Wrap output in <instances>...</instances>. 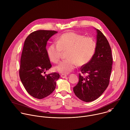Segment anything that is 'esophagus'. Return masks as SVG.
<instances>
[{
  "mask_svg": "<svg viewBox=\"0 0 130 130\" xmlns=\"http://www.w3.org/2000/svg\"><path fill=\"white\" fill-rule=\"evenodd\" d=\"M61 76L62 78H65V77H66L67 75H66V74H62L61 75Z\"/></svg>",
  "mask_w": 130,
  "mask_h": 130,
  "instance_id": "34e87169",
  "label": "esophagus"
}]
</instances>
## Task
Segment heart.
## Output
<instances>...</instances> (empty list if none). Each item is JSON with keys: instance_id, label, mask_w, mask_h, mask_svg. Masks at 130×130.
I'll use <instances>...</instances> for the list:
<instances>
[{"instance_id": "b5f03b06", "label": "heart", "mask_w": 130, "mask_h": 130, "mask_svg": "<svg viewBox=\"0 0 130 130\" xmlns=\"http://www.w3.org/2000/svg\"><path fill=\"white\" fill-rule=\"evenodd\" d=\"M96 43L91 37L75 32H67L59 37L57 43H53L47 49V54L51 61L57 63L63 53L67 52V59L62 61L55 70L63 74H67L79 65L88 63L93 57Z\"/></svg>"}]
</instances>
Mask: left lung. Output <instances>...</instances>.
I'll return each mask as SVG.
<instances>
[{"label":"left lung","instance_id":"left-lung-1","mask_svg":"<svg viewBox=\"0 0 130 130\" xmlns=\"http://www.w3.org/2000/svg\"><path fill=\"white\" fill-rule=\"evenodd\" d=\"M96 31L97 43L94 55L88 63L80 67L78 82L73 87L75 95L85 102L96 100L107 89L113 64L109 42L101 30L96 29Z\"/></svg>","mask_w":130,"mask_h":130}]
</instances>
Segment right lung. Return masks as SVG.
<instances>
[{
	"mask_svg": "<svg viewBox=\"0 0 130 130\" xmlns=\"http://www.w3.org/2000/svg\"><path fill=\"white\" fill-rule=\"evenodd\" d=\"M58 31L38 30L26 38L22 50L19 76L26 91L32 96L42 99L55 90L56 80L60 77L57 72L43 75L52 67L46 48L49 39Z\"/></svg>",
	"mask_w": 130,
	"mask_h": 130,
	"instance_id": "obj_1",
	"label": "right lung"
}]
</instances>
